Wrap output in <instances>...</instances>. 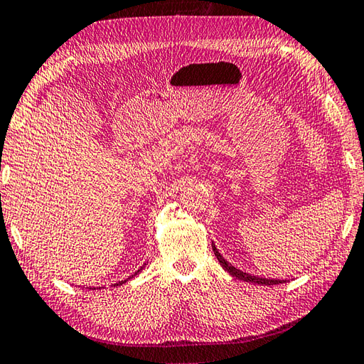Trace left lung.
<instances>
[{"label":"left lung","instance_id":"8db88e82","mask_svg":"<svg viewBox=\"0 0 364 364\" xmlns=\"http://www.w3.org/2000/svg\"><path fill=\"white\" fill-rule=\"evenodd\" d=\"M211 246H213V252H215L216 259L219 260V263H220V265H223V268L225 269V272H227V273H230L233 277H237V279H240V281L252 282V284H259V286H276V284H284V282H287V281H284V279H267V277L252 276V274H247V273H245V272H241V269L235 268V267L232 265V263L227 262V260L223 257V255L219 254V251H218V247L215 246V243H213Z\"/></svg>","mask_w":364,"mask_h":364}]
</instances>
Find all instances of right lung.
<instances>
[{"label": "right lung", "instance_id": "obj_1", "mask_svg": "<svg viewBox=\"0 0 364 364\" xmlns=\"http://www.w3.org/2000/svg\"><path fill=\"white\" fill-rule=\"evenodd\" d=\"M145 265H146V263H145ZM145 265L144 267H140V269H137V272H135L132 276H129V277H127V279L126 281H119V282H117L115 284V286H121V284H124V282H127V281H129V279H132V277H135V276H137L140 272H141V269H144L145 268Z\"/></svg>", "mask_w": 364, "mask_h": 364}]
</instances>
